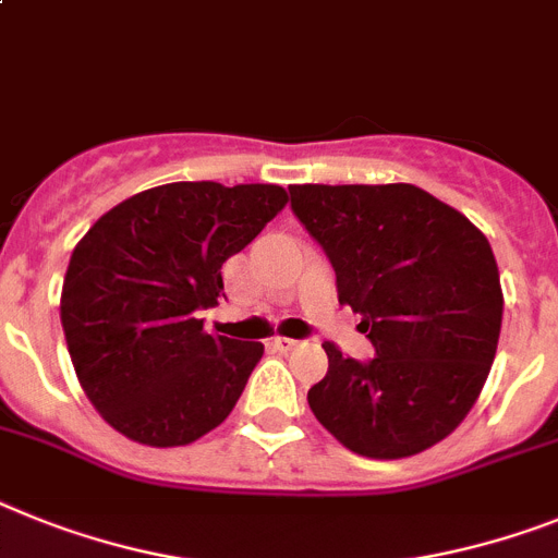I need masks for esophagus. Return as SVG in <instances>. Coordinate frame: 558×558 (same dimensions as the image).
I'll use <instances>...</instances> for the list:
<instances>
[{
  "label": "esophagus",
  "mask_w": 558,
  "mask_h": 558,
  "mask_svg": "<svg viewBox=\"0 0 558 558\" xmlns=\"http://www.w3.org/2000/svg\"><path fill=\"white\" fill-rule=\"evenodd\" d=\"M271 349L292 351V349H298V340H292V337H275V340H271Z\"/></svg>",
  "instance_id": "esophagus-1"
}]
</instances>
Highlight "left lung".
Masks as SVG:
<instances>
[{
  "label": "left lung",
  "instance_id": "left-lung-1",
  "mask_svg": "<svg viewBox=\"0 0 558 558\" xmlns=\"http://www.w3.org/2000/svg\"><path fill=\"white\" fill-rule=\"evenodd\" d=\"M294 218L323 246L337 301L363 315L372 360L323 343L308 409L349 451L400 460L465 420L494 363L502 287L488 238L414 184H294Z\"/></svg>",
  "mask_w": 558,
  "mask_h": 558
}]
</instances>
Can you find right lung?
Wrapping results in <instances>:
<instances>
[{
  "mask_svg": "<svg viewBox=\"0 0 558 558\" xmlns=\"http://www.w3.org/2000/svg\"><path fill=\"white\" fill-rule=\"evenodd\" d=\"M287 204L275 184L175 181L101 215L70 255L62 329L87 400L124 437L186 446L235 409L264 345L209 335L221 266Z\"/></svg>",
  "mask_w": 558,
  "mask_h": 558,
  "instance_id": "right-lung-1",
  "label": "right lung"
}]
</instances>
